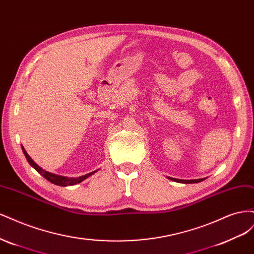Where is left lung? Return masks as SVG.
<instances>
[{
	"instance_id": "left-lung-1",
	"label": "left lung",
	"mask_w": 254,
	"mask_h": 254,
	"mask_svg": "<svg viewBox=\"0 0 254 254\" xmlns=\"http://www.w3.org/2000/svg\"><path fill=\"white\" fill-rule=\"evenodd\" d=\"M170 179L173 181H176V182H180V183H198V182L203 181L205 178L194 179V180H181V179H176V178H172V177H170Z\"/></svg>"
}]
</instances>
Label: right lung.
<instances>
[{"label":"right lung","mask_w":254,"mask_h":254,"mask_svg":"<svg viewBox=\"0 0 254 254\" xmlns=\"http://www.w3.org/2000/svg\"><path fill=\"white\" fill-rule=\"evenodd\" d=\"M22 149H23V152H24L26 160L28 161V163H29L30 165H32L38 173H39L40 175H42L45 179L49 180L50 182H52V183H54V184H56V186H59V187L74 186V184L80 183V182L83 181L84 179H87L88 177H90L92 174L95 173V172H92V173H90V174L80 176V177H78V178H67V177H63V176H58V175H55V174H52V173H49V172H47V171L42 170V168H41L40 166H38V165L34 162L33 159L27 155V152L25 151V149H24V148H22Z\"/></svg>","instance_id":"obj_1"}]
</instances>
